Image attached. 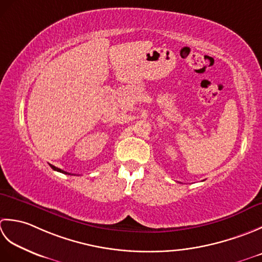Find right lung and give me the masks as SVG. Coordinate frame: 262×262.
I'll return each mask as SVG.
<instances>
[{
	"label": "right lung",
	"instance_id": "obj_1",
	"mask_svg": "<svg viewBox=\"0 0 262 262\" xmlns=\"http://www.w3.org/2000/svg\"><path fill=\"white\" fill-rule=\"evenodd\" d=\"M50 166L54 169V170H56V172H60V173H63V174H69V175H71V173H68V172H66V170H63V169H61V168H57V167H55V166H53V165H50Z\"/></svg>",
	"mask_w": 262,
	"mask_h": 262
}]
</instances>
